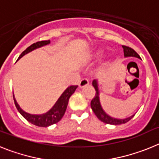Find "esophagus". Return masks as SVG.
<instances>
[{
	"label": "esophagus",
	"instance_id": "esophagus-1",
	"mask_svg": "<svg viewBox=\"0 0 159 159\" xmlns=\"http://www.w3.org/2000/svg\"><path fill=\"white\" fill-rule=\"evenodd\" d=\"M88 84H89V81H88V79H82L80 83H79V88H83L84 87L88 86Z\"/></svg>",
	"mask_w": 159,
	"mask_h": 159
}]
</instances>
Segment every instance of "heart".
I'll return each instance as SVG.
<instances>
[{"label":"heart","mask_w":159,"mask_h":159,"mask_svg":"<svg viewBox=\"0 0 159 159\" xmlns=\"http://www.w3.org/2000/svg\"><path fill=\"white\" fill-rule=\"evenodd\" d=\"M102 52H102V49H97V50L95 52V53H94V55H93L94 58L98 59L99 57H101V55L102 54Z\"/></svg>","instance_id":"obj_1"}]
</instances>
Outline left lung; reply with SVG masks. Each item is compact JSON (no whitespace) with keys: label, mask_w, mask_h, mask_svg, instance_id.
<instances>
[{"label":"left lung","mask_w":159,"mask_h":159,"mask_svg":"<svg viewBox=\"0 0 159 159\" xmlns=\"http://www.w3.org/2000/svg\"><path fill=\"white\" fill-rule=\"evenodd\" d=\"M123 52H124V57H137V58L140 59V57L139 56L137 52L134 51V49H132L131 48L127 47V46L123 45ZM92 85L95 88V95L92 99V102H91V107H92V111L95 113V116L97 118L101 120L102 122L107 124H111V125H119L123 124V123H126L130 120L132 118L134 117V115L130 116V117L127 118V119H115V118L111 117L110 116H108L107 114L103 111L102 106H101L100 101H99V88H98V81L94 80L92 82Z\"/></svg>","instance_id":"left-lung-1"}]
</instances>
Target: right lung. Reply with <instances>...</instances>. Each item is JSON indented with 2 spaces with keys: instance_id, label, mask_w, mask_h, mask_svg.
Listing matches in <instances>:
<instances>
[{
  "instance_id": "obj_1",
  "label": "right lung",
  "mask_w": 159,
  "mask_h": 159,
  "mask_svg": "<svg viewBox=\"0 0 159 159\" xmlns=\"http://www.w3.org/2000/svg\"><path fill=\"white\" fill-rule=\"evenodd\" d=\"M50 43V40H42V41H38L36 43H32V45L29 46V48H26V50L23 52L19 57L18 60L24 57L25 54L30 52L33 51L34 49L38 48L43 47L44 45H47ZM77 85H72L67 88V89L63 92V94L60 95V97L57 101V102L55 103L54 106L50 109L48 112L45 114H42V115H31V114L27 113V112L24 111L18 105L17 102H16L15 97L13 95V99L15 105H16V109L20 113L22 116L25 118L27 121L29 123H32L33 125H36L37 127H47L48 126L55 124V123H58L60 119H62L64 116V113L67 109V103H68V100L71 95L75 92V89L77 88Z\"/></svg>"
}]
</instances>
